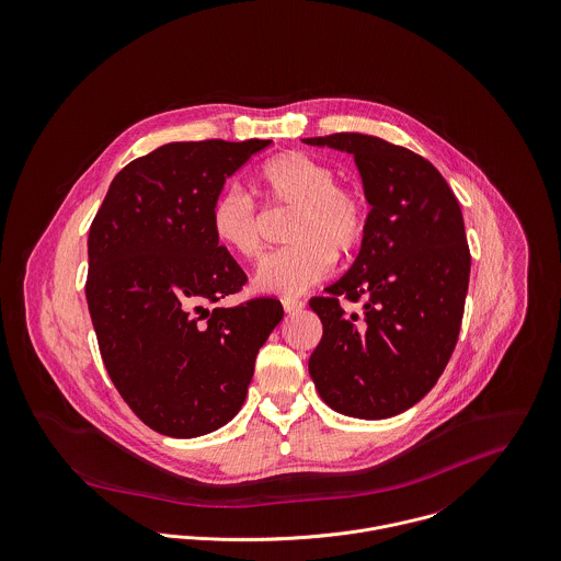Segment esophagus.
<instances>
[{
  "mask_svg": "<svg viewBox=\"0 0 561 561\" xmlns=\"http://www.w3.org/2000/svg\"><path fill=\"white\" fill-rule=\"evenodd\" d=\"M282 306H284L286 313H297V311L304 310V304H301V301H295V299H284Z\"/></svg>",
  "mask_w": 561,
  "mask_h": 561,
  "instance_id": "34e87169",
  "label": "esophagus"
}]
</instances>
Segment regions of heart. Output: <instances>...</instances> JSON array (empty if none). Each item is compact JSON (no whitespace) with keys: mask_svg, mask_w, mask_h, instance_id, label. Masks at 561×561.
I'll use <instances>...</instances> for the list:
<instances>
[{"mask_svg":"<svg viewBox=\"0 0 561 561\" xmlns=\"http://www.w3.org/2000/svg\"><path fill=\"white\" fill-rule=\"evenodd\" d=\"M255 187L273 206L295 210L286 234L293 245L260 264L255 290L299 297L333 273L335 253L348 255L362 248L370 219L368 204L359 191L335 181L331 165L288 150L260 168ZM210 232L219 248L237 257L255 260L262 251V219L239 188L215 202Z\"/></svg>","mask_w":561,"mask_h":561,"instance_id":"1","label":"heart"}]
</instances>
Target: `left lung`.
<instances>
[{"label": "left lung", "instance_id": "8db88e82", "mask_svg": "<svg viewBox=\"0 0 561 561\" xmlns=\"http://www.w3.org/2000/svg\"><path fill=\"white\" fill-rule=\"evenodd\" d=\"M355 157L373 206L353 266L311 310L320 398L337 413L385 420L417 404L445 370L462 322L471 255L454 191L424 157L362 133L304 139ZM365 301L346 317L339 299Z\"/></svg>", "mask_w": 561, "mask_h": 561}]
</instances>
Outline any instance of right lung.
<instances>
[{
    "mask_svg": "<svg viewBox=\"0 0 561 561\" xmlns=\"http://www.w3.org/2000/svg\"><path fill=\"white\" fill-rule=\"evenodd\" d=\"M271 139L172 141L130 161L90 226L85 299L103 364L159 435L193 438L243 407L277 299L217 306L248 282L217 245L210 210Z\"/></svg>",
    "mask_w": 561,
    "mask_h": 561,
    "instance_id": "add662e5",
    "label": "right lung"
}]
</instances>
